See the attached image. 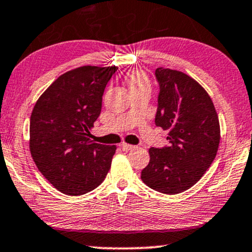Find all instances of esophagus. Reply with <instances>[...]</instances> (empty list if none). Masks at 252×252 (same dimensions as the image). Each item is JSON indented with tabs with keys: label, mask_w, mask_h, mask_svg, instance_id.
Masks as SVG:
<instances>
[{
	"label": "esophagus",
	"mask_w": 252,
	"mask_h": 252,
	"mask_svg": "<svg viewBox=\"0 0 252 252\" xmlns=\"http://www.w3.org/2000/svg\"><path fill=\"white\" fill-rule=\"evenodd\" d=\"M121 148H122V150H124V151H129V150L135 149V145L126 144V143H122V144H121Z\"/></svg>",
	"instance_id": "esophagus-1"
}]
</instances>
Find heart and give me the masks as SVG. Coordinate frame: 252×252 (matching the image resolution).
<instances>
[{
    "label": "heart",
    "mask_w": 252,
    "mask_h": 252,
    "mask_svg": "<svg viewBox=\"0 0 252 252\" xmlns=\"http://www.w3.org/2000/svg\"><path fill=\"white\" fill-rule=\"evenodd\" d=\"M126 83H128L130 92L138 89V88H149V81H148L147 75L141 70L130 72L126 78Z\"/></svg>",
    "instance_id": "1"
}]
</instances>
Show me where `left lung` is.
Wrapping results in <instances>:
<instances>
[{
    "label": "left lung",
    "mask_w": 252,
    "mask_h": 252,
    "mask_svg": "<svg viewBox=\"0 0 252 252\" xmlns=\"http://www.w3.org/2000/svg\"><path fill=\"white\" fill-rule=\"evenodd\" d=\"M159 84L155 123L169 130L164 148H150V162L141 172L151 189L175 195L201 180L216 157L220 121L210 96L182 71L157 68Z\"/></svg>",
    "instance_id": "obj_1"
}]
</instances>
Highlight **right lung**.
I'll use <instances>...</instances> for the list:
<instances>
[{
    "mask_svg": "<svg viewBox=\"0 0 252 252\" xmlns=\"http://www.w3.org/2000/svg\"><path fill=\"white\" fill-rule=\"evenodd\" d=\"M117 66L84 65L61 75L36 102L29 148L41 174L63 193L78 196L104 181L115 145L93 143L105 86Z\"/></svg>",
    "mask_w": 252,
    "mask_h": 252,
    "instance_id": "obj_1",
    "label": "right lung"
}]
</instances>
